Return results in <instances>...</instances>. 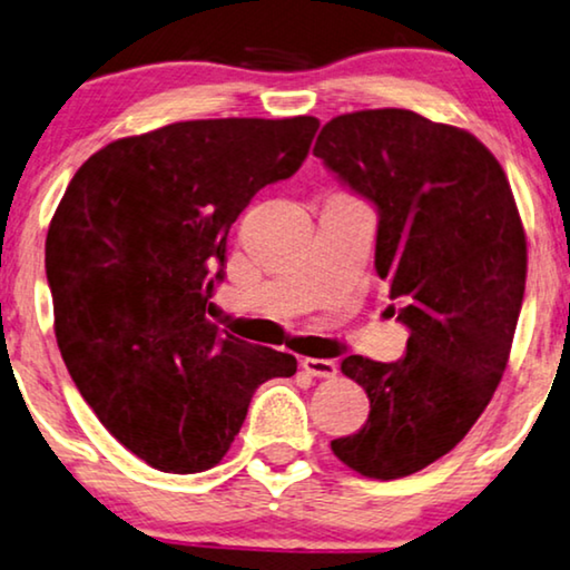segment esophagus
<instances>
[{
	"label": "esophagus",
	"mask_w": 570,
	"mask_h": 570,
	"mask_svg": "<svg viewBox=\"0 0 570 570\" xmlns=\"http://www.w3.org/2000/svg\"><path fill=\"white\" fill-rule=\"evenodd\" d=\"M302 370H305V373L313 375V377H333V375L338 373L336 362H331V360H313V356L302 360Z\"/></svg>",
	"instance_id": "esophagus-1"
}]
</instances>
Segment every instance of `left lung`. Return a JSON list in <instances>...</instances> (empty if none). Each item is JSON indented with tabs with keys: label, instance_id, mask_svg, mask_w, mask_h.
Wrapping results in <instances>:
<instances>
[{
	"label": "left lung",
	"instance_id": "left-lung-1",
	"mask_svg": "<svg viewBox=\"0 0 570 570\" xmlns=\"http://www.w3.org/2000/svg\"><path fill=\"white\" fill-rule=\"evenodd\" d=\"M317 158L377 208L375 271L409 328L399 362L352 354L370 416L331 440L348 469L399 480L445 456L490 404L527 286V234L498 158L459 127L409 109L333 117Z\"/></svg>",
	"mask_w": 570,
	"mask_h": 570
}]
</instances>
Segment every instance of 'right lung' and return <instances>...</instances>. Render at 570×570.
I'll use <instances>...</instances> for the list:
<instances>
[{
	"mask_svg": "<svg viewBox=\"0 0 570 570\" xmlns=\"http://www.w3.org/2000/svg\"><path fill=\"white\" fill-rule=\"evenodd\" d=\"M321 121L193 119L96 150L59 200L47 278L59 352L114 438L158 472L226 456L261 383L297 360L208 321L226 237L289 179Z\"/></svg>",
	"mask_w": 570,
	"mask_h": 570,
	"instance_id": "add662e5",
	"label": "right lung"
}]
</instances>
